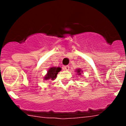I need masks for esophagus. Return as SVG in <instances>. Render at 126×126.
Returning a JSON list of instances; mask_svg holds the SVG:
<instances>
[{
    "mask_svg": "<svg viewBox=\"0 0 126 126\" xmlns=\"http://www.w3.org/2000/svg\"><path fill=\"white\" fill-rule=\"evenodd\" d=\"M69 68H69V66H64L63 69H64V70H66V71H68V70H69Z\"/></svg>",
    "mask_w": 126,
    "mask_h": 126,
    "instance_id": "esophagus-1",
    "label": "esophagus"
}]
</instances>
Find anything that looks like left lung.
<instances>
[{"label":"left lung","mask_w":126,"mask_h":126,"mask_svg":"<svg viewBox=\"0 0 126 126\" xmlns=\"http://www.w3.org/2000/svg\"><path fill=\"white\" fill-rule=\"evenodd\" d=\"M77 74H79H79H81V73H80V72H81V69H77Z\"/></svg>","instance_id":"obj_1"}]
</instances>
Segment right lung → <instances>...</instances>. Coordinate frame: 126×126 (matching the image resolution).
<instances>
[{
	"mask_svg": "<svg viewBox=\"0 0 126 126\" xmlns=\"http://www.w3.org/2000/svg\"><path fill=\"white\" fill-rule=\"evenodd\" d=\"M61 71V68L59 67H52L50 68V69L48 70L47 74L44 77L45 80H54L57 77V75L58 72H59Z\"/></svg>",
	"mask_w": 126,
	"mask_h": 126,
	"instance_id": "add662e5",
	"label": "right lung"
}]
</instances>
